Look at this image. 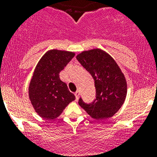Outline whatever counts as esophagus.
I'll use <instances>...</instances> for the list:
<instances>
[{
	"instance_id": "obj_1",
	"label": "esophagus",
	"mask_w": 157,
	"mask_h": 157,
	"mask_svg": "<svg viewBox=\"0 0 157 157\" xmlns=\"http://www.w3.org/2000/svg\"><path fill=\"white\" fill-rule=\"evenodd\" d=\"M75 98H76V99L78 100V97H79V92H78V91H76L75 93Z\"/></svg>"
}]
</instances>
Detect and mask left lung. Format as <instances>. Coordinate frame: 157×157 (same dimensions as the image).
Listing matches in <instances>:
<instances>
[{
    "label": "left lung",
    "mask_w": 157,
    "mask_h": 157,
    "mask_svg": "<svg viewBox=\"0 0 157 157\" xmlns=\"http://www.w3.org/2000/svg\"><path fill=\"white\" fill-rule=\"evenodd\" d=\"M78 61L91 75L96 89L95 99L78 105L92 118L107 119L120 110L127 96V82L121 70L109 54L96 48L77 56Z\"/></svg>",
    "instance_id": "1"
}]
</instances>
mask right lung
<instances>
[{"instance_id": "add662e5", "label": "right lung", "mask_w": 157, "mask_h": 157, "mask_svg": "<svg viewBox=\"0 0 157 157\" xmlns=\"http://www.w3.org/2000/svg\"><path fill=\"white\" fill-rule=\"evenodd\" d=\"M74 56V52L53 49L47 52L37 63L29 86V97L36 112L42 118L58 117L75 100L59 75Z\"/></svg>"}]
</instances>
